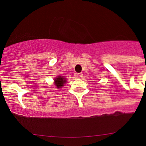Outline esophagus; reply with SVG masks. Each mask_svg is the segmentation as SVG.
<instances>
[{"label": "esophagus", "instance_id": "obj_1", "mask_svg": "<svg viewBox=\"0 0 146 146\" xmlns=\"http://www.w3.org/2000/svg\"><path fill=\"white\" fill-rule=\"evenodd\" d=\"M78 76H79V77H82L83 76V74L82 73H78Z\"/></svg>", "mask_w": 146, "mask_h": 146}]
</instances>
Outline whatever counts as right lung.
Here are the masks:
<instances>
[{
  "label": "right lung",
  "instance_id": "1",
  "mask_svg": "<svg viewBox=\"0 0 146 146\" xmlns=\"http://www.w3.org/2000/svg\"><path fill=\"white\" fill-rule=\"evenodd\" d=\"M54 84L58 88H62L64 84L66 82V80L65 78H63L60 76H59L58 77L54 80Z\"/></svg>",
  "mask_w": 146,
  "mask_h": 146
}]
</instances>
